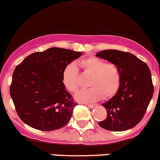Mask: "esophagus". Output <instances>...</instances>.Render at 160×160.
Wrapping results in <instances>:
<instances>
[{
	"label": "esophagus",
	"mask_w": 160,
	"mask_h": 160,
	"mask_svg": "<svg viewBox=\"0 0 160 160\" xmlns=\"http://www.w3.org/2000/svg\"><path fill=\"white\" fill-rule=\"evenodd\" d=\"M86 105H87L89 108H94L95 107H97V104H86Z\"/></svg>",
	"instance_id": "34e87169"
}]
</instances>
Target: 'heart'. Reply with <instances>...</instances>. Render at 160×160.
I'll return each mask as SVG.
<instances>
[{"label":"heart","instance_id":"heart-1","mask_svg":"<svg viewBox=\"0 0 160 160\" xmlns=\"http://www.w3.org/2000/svg\"><path fill=\"white\" fill-rule=\"evenodd\" d=\"M78 65L86 74L91 75L89 89H82L75 95L81 102H94L100 99L109 98L118 91L121 84V72L114 63H106L95 56H89L79 61ZM62 82L71 92H76L80 86L79 72L73 64L65 68L62 74Z\"/></svg>","mask_w":160,"mask_h":160}]
</instances>
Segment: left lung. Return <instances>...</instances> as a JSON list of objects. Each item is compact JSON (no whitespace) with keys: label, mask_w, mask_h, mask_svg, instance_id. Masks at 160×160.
<instances>
[{"label":"left lung","mask_w":160,"mask_h":160,"mask_svg":"<svg viewBox=\"0 0 160 160\" xmlns=\"http://www.w3.org/2000/svg\"><path fill=\"white\" fill-rule=\"evenodd\" d=\"M96 56L116 64L121 72L120 88L114 96L102 104L107 117L98 125L115 132L133 128L142 120L153 97L149 67L132 53L117 49L102 50Z\"/></svg>","instance_id":"left-lung-1"}]
</instances>
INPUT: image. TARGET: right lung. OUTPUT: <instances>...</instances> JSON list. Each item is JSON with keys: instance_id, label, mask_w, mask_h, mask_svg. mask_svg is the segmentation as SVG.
Returning <instances> with one entry per match:
<instances>
[{"instance_id": "1", "label": "right lung", "mask_w": 160, "mask_h": 160, "mask_svg": "<svg viewBox=\"0 0 160 160\" xmlns=\"http://www.w3.org/2000/svg\"><path fill=\"white\" fill-rule=\"evenodd\" d=\"M82 53L58 47L27 56L16 67L10 88L19 118L31 127L52 131L71 120L78 103L62 82L64 70Z\"/></svg>"}]
</instances>
